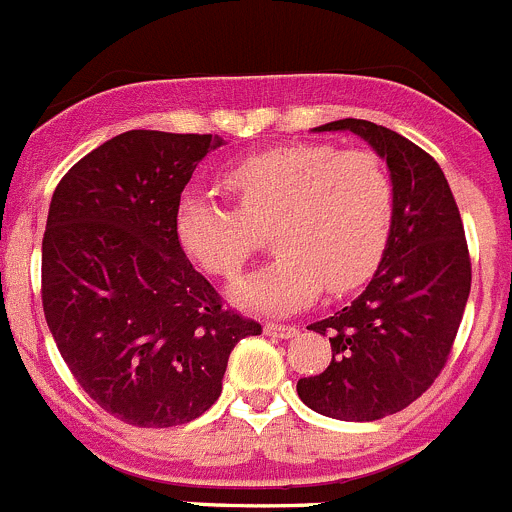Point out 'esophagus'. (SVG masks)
<instances>
[{"mask_svg":"<svg viewBox=\"0 0 512 512\" xmlns=\"http://www.w3.org/2000/svg\"><path fill=\"white\" fill-rule=\"evenodd\" d=\"M263 331H266V336H271V338H293L298 333V328L286 326V323H266V326H263Z\"/></svg>","mask_w":512,"mask_h":512,"instance_id":"34e87169","label":"esophagus"}]
</instances>
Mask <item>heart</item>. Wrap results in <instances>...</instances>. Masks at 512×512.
I'll list each match as a JSON object with an SVG mask.
<instances>
[{
  "label": "heart",
  "mask_w": 512,
  "mask_h": 512,
  "mask_svg": "<svg viewBox=\"0 0 512 512\" xmlns=\"http://www.w3.org/2000/svg\"><path fill=\"white\" fill-rule=\"evenodd\" d=\"M221 184L236 206L184 194L174 224L181 249L219 278L239 276L271 231L278 256L234 288L241 306L296 311L321 288L341 296L363 286L381 263L396 189L373 151L321 141L271 146L234 161Z\"/></svg>",
  "instance_id": "1"
}]
</instances>
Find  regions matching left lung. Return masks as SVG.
<instances>
[{
    "instance_id": "1",
    "label": "left lung",
    "mask_w": 512,
    "mask_h": 512,
    "mask_svg": "<svg viewBox=\"0 0 512 512\" xmlns=\"http://www.w3.org/2000/svg\"><path fill=\"white\" fill-rule=\"evenodd\" d=\"M318 131L366 139L386 159L396 209L366 291L308 326L328 336L333 358L296 391L321 416L378 421L421 398L448 363L470 293L468 241L448 179L428 151L366 119H338Z\"/></svg>"
}]
</instances>
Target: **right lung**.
Segmentation results:
<instances>
[{"label":"right lung","mask_w":512,"mask_h":512,"mask_svg":"<svg viewBox=\"0 0 512 512\" xmlns=\"http://www.w3.org/2000/svg\"><path fill=\"white\" fill-rule=\"evenodd\" d=\"M211 134L134 129L79 159L54 189L42 306L86 396L139 428H171L221 396L231 351L261 323L224 306L176 236V206Z\"/></svg>","instance_id":"1"}]
</instances>
